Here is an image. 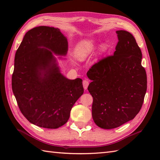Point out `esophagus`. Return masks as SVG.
Returning a JSON list of instances; mask_svg holds the SVG:
<instances>
[{
	"label": "esophagus",
	"mask_w": 160,
	"mask_h": 160,
	"mask_svg": "<svg viewBox=\"0 0 160 160\" xmlns=\"http://www.w3.org/2000/svg\"><path fill=\"white\" fill-rule=\"evenodd\" d=\"M82 84H83L84 89H85V90H87V87H88V86H89V81L87 80H84V81H83V82H82Z\"/></svg>",
	"instance_id": "1"
}]
</instances>
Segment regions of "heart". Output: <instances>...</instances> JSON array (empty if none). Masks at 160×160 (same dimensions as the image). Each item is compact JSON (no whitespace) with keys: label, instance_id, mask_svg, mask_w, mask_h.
<instances>
[{"label":"heart","instance_id":"heart-1","mask_svg":"<svg viewBox=\"0 0 160 160\" xmlns=\"http://www.w3.org/2000/svg\"><path fill=\"white\" fill-rule=\"evenodd\" d=\"M96 47V42L93 40H88L78 45L76 49V54L80 60L86 58L88 55L93 52Z\"/></svg>","mask_w":160,"mask_h":160}]
</instances>
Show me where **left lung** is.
I'll return each mask as SVG.
<instances>
[{"instance_id":"obj_1","label":"left lung","mask_w":160,"mask_h":160,"mask_svg":"<svg viewBox=\"0 0 160 160\" xmlns=\"http://www.w3.org/2000/svg\"><path fill=\"white\" fill-rule=\"evenodd\" d=\"M113 55L104 57L87 72L92 80L88 90L93 97L92 117L98 127L117 128L140 112L147 89L142 52L131 33L117 31Z\"/></svg>"}]
</instances>
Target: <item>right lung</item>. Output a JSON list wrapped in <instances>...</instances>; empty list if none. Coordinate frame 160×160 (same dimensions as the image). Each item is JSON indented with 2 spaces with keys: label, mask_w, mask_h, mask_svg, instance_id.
Returning <instances> with one entry per match:
<instances>
[{
  "label": "right lung",
  "mask_w": 160,
  "mask_h": 160,
  "mask_svg": "<svg viewBox=\"0 0 160 160\" xmlns=\"http://www.w3.org/2000/svg\"><path fill=\"white\" fill-rule=\"evenodd\" d=\"M67 46V40L59 29L40 26L26 33L16 52L13 93L22 115L38 127H62L83 94L82 79L63 76L52 52L45 49L66 55Z\"/></svg>",
  "instance_id": "add662e5"
}]
</instances>
